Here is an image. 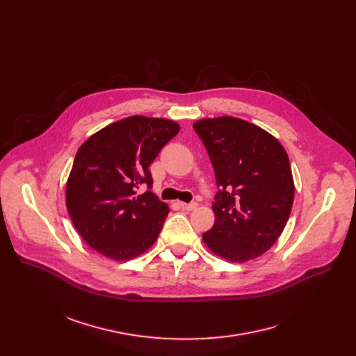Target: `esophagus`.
<instances>
[{"label": "esophagus", "mask_w": 356, "mask_h": 356, "mask_svg": "<svg viewBox=\"0 0 356 356\" xmlns=\"http://www.w3.org/2000/svg\"><path fill=\"white\" fill-rule=\"evenodd\" d=\"M197 202H180V207L186 211H193L197 209Z\"/></svg>", "instance_id": "34e87169"}]
</instances>
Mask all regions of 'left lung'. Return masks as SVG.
Here are the masks:
<instances>
[{"label":"left lung","mask_w":356,"mask_h":356,"mask_svg":"<svg viewBox=\"0 0 356 356\" xmlns=\"http://www.w3.org/2000/svg\"><path fill=\"white\" fill-rule=\"evenodd\" d=\"M194 131L211 159L216 222L202 241L229 262H246L277 241L289 220L294 181L289 156L265 129L234 117L206 118Z\"/></svg>","instance_id":"left-lung-1"}]
</instances>
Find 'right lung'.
Segmentation results:
<instances>
[{"label":"right lung","mask_w":356,"mask_h":356,"mask_svg":"<svg viewBox=\"0 0 356 356\" xmlns=\"http://www.w3.org/2000/svg\"><path fill=\"white\" fill-rule=\"evenodd\" d=\"M179 131L175 121L134 115L80 146L66 186V206L92 249L114 261H129L155 243L169 207L150 191L149 166ZM140 185L148 187L142 195Z\"/></svg>","instance_id":"1"}]
</instances>
